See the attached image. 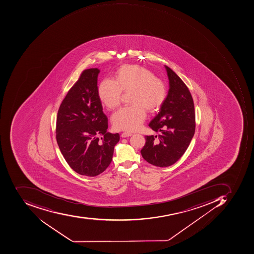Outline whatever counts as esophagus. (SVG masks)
Listing matches in <instances>:
<instances>
[{
	"label": "esophagus",
	"mask_w": 254,
	"mask_h": 254,
	"mask_svg": "<svg viewBox=\"0 0 254 254\" xmlns=\"http://www.w3.org/2000/svg\"><path fill=\"white\" fill-rule=\"evenodd\" d=\"M132 133H129V132H124L123 133H121V136L123 138L129 137V136H132Z\"/></svg>",
	"instance_id": "obj_1"
}]
</instances>
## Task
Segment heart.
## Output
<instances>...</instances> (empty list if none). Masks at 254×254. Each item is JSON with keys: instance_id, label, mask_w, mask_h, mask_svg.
I'll list each match as a JSON object with an SVG mask.
<instances>
[{"instance_id": "obj_1", "label": "heart", "mask_w": 254, "mask_h": 254, "mask_svg": "<svg viewBox=\"0 0 254 254\" xmlns=\"http://www.w3.org/2000/svg\"><path fill=\"white\" fill-rule=\"evenodd\" d=\"M129 101L133 105L124 107L112 115L115 129L135 131L146 118V110L153 111L164 103L166 85L152 71L135 65H122L115 74V80L105 78L100 83V101L108 109L114 110L121 104L122 91H130Z\"/></svg>"}]
</instances>
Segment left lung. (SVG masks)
I'll return each instance as SVG.
<instances>
[{"instance_id": "1", "label": "left lung", "mask_w": 254, "mask_h": 254, "mask_svg": "<svg viewBox=\"0 0 254 254\" xmlns=\"http://www.w3.org/2000/svg\"><path fill=\"white\" fill-rule=\"evenodd\" d=\"M169 89L164 103L149 127L157 136H146L140 153L143 159L159 167L174 164L182 157L191 143L195 130L194 102L189 88L169 67L165 65Z\"/></svg>"}]
</instances>
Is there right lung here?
I'll use <instances>...</instances> for the list:
<instances>
[{"mask_svg":"<svg viewBox=\"0 0 254 254\" xmlns=\"http://www.w3.org/2000/svg\"><path fill=\"white\" fill-rule=\"evenodd\" d=\"M98 68L84 70L59 108L57 140L70 167L82 176H98L111 163L119 133L107 132L108 118L98 93Z\"/></svg>","mask_w":254,"mask_h":254,"instance_id":"obj_1","label":"right lung"}]
</instances>
